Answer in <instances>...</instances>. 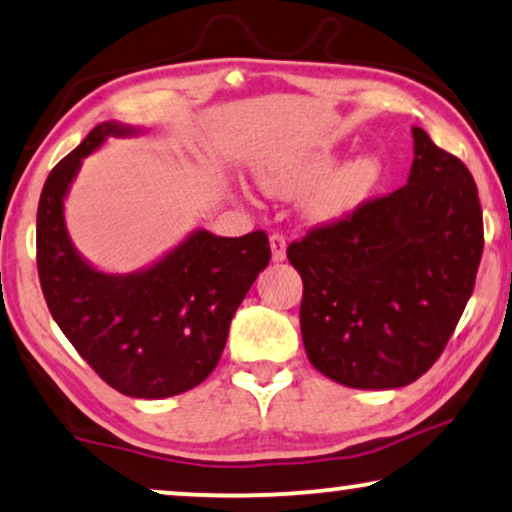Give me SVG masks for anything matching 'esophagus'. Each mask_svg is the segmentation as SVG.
<instances>
[{
	"instance_id": "obj_1",
	"label": "esophagus",
	"mask_w": 512,
	"mask_h": 512,
	"mask_svg": "<svg viewBox=\"0 0 512 512\" xmlns=\"http://www.w3.org/2000/svg\"><path fill=\"white\" fill-rule=\"evenodd\" d=\"M271 259L273 262H283V259L287 257V241L283 234H271Z\"/></svg>"
}]
</instances>
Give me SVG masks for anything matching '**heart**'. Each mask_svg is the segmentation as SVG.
Instances as JSON below:
<instances>
[{"instance_id": "b5f03b06", "label": "heart", "mask_w": 512, "mask_h": 512, "mask_svg": "<svg viewBox=\"0 0 512 512\" xmlns=\"http://www.w3.org/2000/svg\"><path fill=\"white\" fill-rule=\"evenodd\" d=\"M338 153L329 146L306 148L292 155L266 160L257 169V183L278 199L299 197L301 213L318 225L348 220L369 204L385 181V162L373 150H364L336 164Z\"/></svg>"}]
</instances>
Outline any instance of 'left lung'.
I'll return each instance as SVG.
<instances>
[{"mask_svg":"<svg viewBox=\"0 0 512 512\" xmlns=\"http://www.w3.org/2000/svg\"><path fill=\"white\" fill-rule=\"evenodd\" d=\"M403 187L287 248L304 280L311 364L355 390H394L431 369L471 299L482 257L478 187L413 127Z\"/></svg>","mask_w":512,"mask_h":512,"instance_id":"1","label":"left lung"}]
</instances>
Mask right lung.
<instances>
[{
	"label": "right lung",
	"mask_w": 512,
	"mask_h": 512,
	"mask_svg": "<svg viewBox=\"0 0 512 512\" xmlns=\"http://www.w3.org/2000/svg\"><path fill=\"white\" fill-rule=\"evenodd\" d=\"M143 127L109 120L50 171L37 211V266L50 315L113 390L134 399L183 394L215 369L229 325L271 259L264 232L239 239L194 229L153 264L106 273L71 241L64 201L81 164L109 136Z\"/></svg>",
	"instance_id": "right-lung-1"
}]
</instances>
